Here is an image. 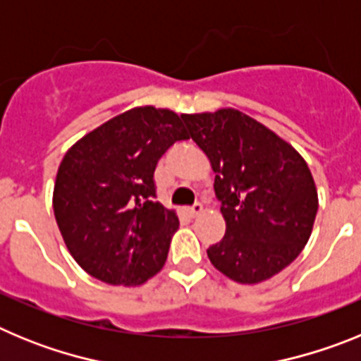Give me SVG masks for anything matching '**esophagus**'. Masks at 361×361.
Wrapping results in <instances>:
<instances>
[{"label":"esophagus","instance_id":"obj_1","mask_svg":"<svg viewBox=\"0 0 361 361\" xmlns=\"http://www.w3.org/2000/svg\"><path fill=\"white\" fill-rule=\"evenodd\" d=\"M188 213H190L191 216H199V215H202L204 213V206L200 202H197V204H193V206H191L190 209H188Z\"/></svg>","mask_w":361,"mask_h":361}]
</instances>
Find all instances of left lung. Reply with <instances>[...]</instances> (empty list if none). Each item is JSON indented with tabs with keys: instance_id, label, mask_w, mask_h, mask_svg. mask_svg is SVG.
<instances>
[{
	"instance_id": "left-lung-1",
	"label": "left lung",
	"mask_w": 361,
	"mask_h": 361,
	"mask_svg": "<svg viewBox=\"0 0 361 361\" xmlns=\"http://www.w3.org/2000/svg\"><path fill=\"white\" fill-rule=\"evenodd\" d=\"M209 159L226 235L208 250L213 266L238 283L279 275L302 253L318 212L304 157L273 130L235 108L183 114Z\"/></svg>"
}]
</instances>
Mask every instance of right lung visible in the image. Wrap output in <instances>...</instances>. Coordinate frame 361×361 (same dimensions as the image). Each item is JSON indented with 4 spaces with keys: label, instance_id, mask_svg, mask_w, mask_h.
<instances>
[{
    "label": "right lung",
    "instance_id": "right-lung-1",
    "mask_svg": "<svg viewBox=\"0 0 361 361\" xmlns=\"http://www.w3.org/2000/svg\"><path fill=\"white\" fill-rule=\"evenodd\" d=\"M180 139L188 132L175 111L135 106L65 153L54 184V215L70 255L88 275L137 288L164 267L178 216L153 200V171Z\"/></svg>",
    "mask_w": 361,
    "mask_h": 361
}]
</instances>
